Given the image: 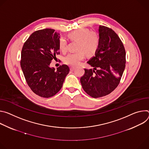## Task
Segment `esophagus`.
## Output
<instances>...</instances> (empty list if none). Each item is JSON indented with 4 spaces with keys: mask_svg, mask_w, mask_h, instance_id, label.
<instances>
[{
    "mask_svg": "<svg viewBox=\"0 0 149 149\" xmlns=\"http://www.w3.org/2000/svg\"><path fill=\"white\" fill-rule=\"evenodd\" d=\"M70 69L71 71H73V70H74L75 69V68L74 67H70Z\"/></svg>",
    "mask_w": 149,
    "mask_h": 149,
    "instance_id": "esophagus-1",
    "label": "esophagus"
}]
</instances>
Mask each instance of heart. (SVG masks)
Here are the masks:
<instances>
[{"label":"heart","instance_id":"b5f03b06","mask_svg":"<svg viewBox=\"0 0 149 149\" xmlns=\"http://www.w3.org/2000/svg\"><path fill=\"white\" fill-rule=\"evenodd\" d=\"M68 37L71 41L77 42V52L70 53L64 58V62L66 64L76 66L85 58V54L88 56H93L98 50L100 37L96 32L91 31L87 28H81L71 32ZM58 47L62 52L67 50V41L64 38H60Z\"/></svg>","mask_w":149,"mask_h":149}]
</instances>
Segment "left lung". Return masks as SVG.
<instances>
[{
    "instance_id": "obj_1",
    "label": "left lung",
    "mask_w": 149,
    "mask_h": 149,
    "mask_svg": "<svg viewBox=\"0 0 149 149\" xmlns=\"http://www.w3.org/2000/svg\"><path fill=\"white\" fill-rule=\"evenodd\" d=\"M100 43L95 56L87 63L93 69H85L80 83L85 92L97 98L111 93L119 85L125 68V49L112 29L100 25Z\"/></svg>"
}]
</instances>
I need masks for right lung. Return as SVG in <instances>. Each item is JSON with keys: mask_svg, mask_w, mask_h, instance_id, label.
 <instances>
[{"mask_svg": "<svg viewBox=\"0 0 149 149\" xmlns=\"http://www.w3.org/2000/svg\"><path fill=\"white\" fill-rule=\"evenodd\" d=\"M60 34L46 28L34 32L24 44L21 67L32 91L42 97L55 95L62 88L69 66L63 64L55 70L49 67L56 55L59 54Z\"/></svg>", "mask_w": 149, "mask_h": 149, "instance_id": "1", "label": "right lung"}]
</instances>
